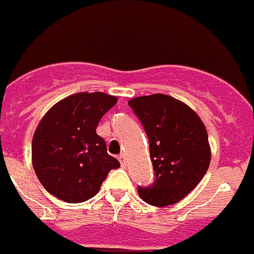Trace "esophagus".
I'll list each match as a JSON object with an SVG mask.
<instances>
[{
  "mask_svg": "<svg viewBox=\"0 0 254 254\" xmlns=\"http://www.w3.org/2000/svg\"><path fill=\"white\" fill-rule=\"evenodd\" d=\"M118 160H120V163H121V165H122V167H126V156H125V154H121L120 156H118Z\"/></svg>",
  "mask_w": 254,
  "mask_h": 254,
  "instance_id": "34e87169",
  "label": "esophagus"
}]
</instances>
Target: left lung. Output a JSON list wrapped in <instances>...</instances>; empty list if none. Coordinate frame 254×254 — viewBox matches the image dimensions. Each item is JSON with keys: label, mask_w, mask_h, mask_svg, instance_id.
Returning a JSON list of instances; mask_svg holds the SVG:
<instances>
[{"label": "left lung", "mask_w": 254, "mask_h": 254, "mask_svg": "<svg viewBox=\"0 0 254 254\" xmlns=\"http://www.w3.org/2000/svg\"><path fill=\"white\" fill-rule=\"evenodd\" d=\"M128 105L146 132L154 168V183L138 186V194L158 207L179 202L201 182L210 165L202 121L188 105L165 94L133 98Z\"/></svg>", "instance_id": "8db88e82"}]
</instances>
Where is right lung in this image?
<instances>
[{
	"instance_id": "add662e5",
	"label": "right lung",
	"mask_w": 254,
	"mask_h": 254,
	"mask_svg": "<svg viewBox=\"0 0 254 254\" xmlns=\"http://www.w3.org/2000/svg\"><path fill=\"white\" fill-rule=\"evenodd\" d=\"M117 103L104 93H77L47 112L35 129L31 158L43 187L68 203L87 201L120 161L96 133L102 117Z\"/></svg>"
}]
</instances>
